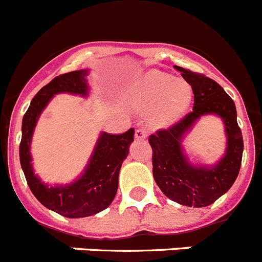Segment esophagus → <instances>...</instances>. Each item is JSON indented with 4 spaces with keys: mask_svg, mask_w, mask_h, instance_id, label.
Instances as JSON below:
<instances>
[{
    "mask_svg": "<svg viewBox=\"0 0 262 262\" xmlns=\"http://www.w3.org/2000/svg\"><path fill=\"white\" fill-rule=\"evenodd\" d=\"M135 139L136 140H144V139H147V131L143 128H138L135 131Z\"/></svg>",
    "mask_w": 262,
    "mask_h": 262,
    "instance_id": "esophagus-1",
    "label": "esophagus"
}]
</instances>
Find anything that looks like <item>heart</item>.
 <instances>
[{
  "label": "heart",
  "instance_id": "obj_1",
  "mask_svg": "<svg viewBox=\"0 0 262 262\" xmlns=\"http://www.w3.org/2000/svg\"><path fill=\"white\" fill-rule=\"evenodd\" d=\"M129 106L136 112L152 113L153 126L169 127L179 121L189 109L192 90L183 81L160 71H149L131 88Z\"/></svg>",
  "mask_w": 262,
  "mask_h": 262
}]
</instances>
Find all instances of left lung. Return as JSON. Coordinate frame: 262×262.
Segmentation results:
<instances>
[{
  "label": "left lung",
  "mask_w": 262,
  "mask_h": 262,
  "mask_svg": "<svg viewBox=\"0 0 262 262\" xmlns=\"http://www.w3.org/2000/svg\"><path fill=\"white\" fill-rule=\"evenodd\" d=\"M192 87L193 109L181 121L149 136L153 150V178L170 200L193 208L214 203L226 193L237 178L243 156V136L236 122L234 101L217 81L203 74L175 66ZM208 114L218 115L225 124L227 152L212 167L192 165L181 147V141L195 121Z\"/></svg>",
  "instance_id": "1"
}]
</instances>
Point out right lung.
<instances>
[{"mask_svg": "<svg viewBox=\"0 0 262 262\" xmlns=\"http://www.w3.org/2000/svg\"><path fill=\"white\" fill-rule=\"evenodd\" d=\"M88 70H76L53 79L36 93L21 122L19 158L28 187L45 208L67 218H83L106 209L118 189V175L122 162L134 141V128L113 135L101 133L83 174L66 186H49L33 172L31 161V140L42 110L54 95L71 93L88 96Z\"/></svg>", "mask_w": 262, "mask_h": 262, "instance_id": "add662e5", "label": "right lung"}]
</instances>
